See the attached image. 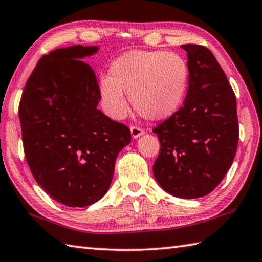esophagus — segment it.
Listing matches in <instances>:
<instances>
[{"mask_svg": "<svg viewBox=\"0 0 262 262\" xmlns=\"http://www.w3.org/2000/svg\"><path fill=\"white\" fill-rule=\"evenodd\" d=\"M145 134V130L143 127L137 126V125H132L131 126V136L132 138H138V137L143 136Z\"/></svg>", "mask_w": 262, "mask_h": 262, "instance_id": "34e87169", "label": "esophagus"}]
</instances>
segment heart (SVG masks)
<instances>
[{"mask_svg":"<svg viewBox=\"0 0 262 262\" xmlns=\"http://www.w3.org/2000/svg\"><path fill=\"white\" fill-rule=\"evenodd\" d=\"M189 68L181 55L164 50H132L118 57L99 90L105 112L122 118L127 112L126 94L140 116L152 121L176 113L185 98Z\"/></svg>","mask_w":262,"mask_h":262,"instance_id":"heart-1","label":"heart"}]
</instances>
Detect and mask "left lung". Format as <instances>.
<instances>
[{"label": "left lung", "mask_w": 262, "mask_h": 262, "mask_svg": "<svg viewBox=\"0 0 262 262\" xmlns=\"http://www.w3.org/2000/svg\"><path fill=\"white\" fill-rule=\"evenodd\" d=\"M187 53L189 90L184 104L153 132L160 153L153 173L173 196L200 198L226 176L236 155L239 125L236 95L210 50L182 45Z\"/></svg>", "instance_id": "obj_1"}]
</instances>
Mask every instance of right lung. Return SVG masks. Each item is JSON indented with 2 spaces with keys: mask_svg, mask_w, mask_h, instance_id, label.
<instances>
[{
  "mask_svg": "<svg viewBox=\"0 0 262 262\" xmlns=\"http://www.w3.org/2000/svg\"><path fill=\"white\" fill-rule=\"evenodd\" d=\"M96 50V46L78 45L43 55L18 107L32 175L68 207H85L102 198L118 153L131 141L125 124L96 108L99 82L92 67L80 59Z\"/></svg>",
  "mask_w": 262,
  "mask_h": 262,
  "instance_id": "add662e5",
  "label": "right lung"
}]
</instances>
